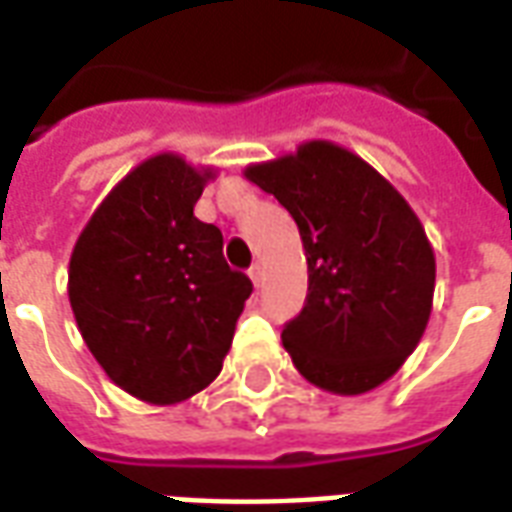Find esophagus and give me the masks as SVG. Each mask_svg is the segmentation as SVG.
I'll return each mask as SVG.
<instances>
[{
    "label": "esophagus",
    "instance_id": "obj_1",
    "mask_svg": "<svg viewBox=\"0 0 512 512\" xmlns=\"http://www.w3.org/2000/svg\"><path fill=\"white\" fill-rule=\"evenodd\" d=\"M249 279L255 282V288H260V285H263V266H260V263H255V266L249 268Z\"/></svg>",
    "mask_w": 512,
    "mask_h": 512
}]
</instances>
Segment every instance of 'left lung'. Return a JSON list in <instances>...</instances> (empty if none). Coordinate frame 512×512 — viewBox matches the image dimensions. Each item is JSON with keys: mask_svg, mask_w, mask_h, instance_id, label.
Listing matches in <instances>:
<instances>
[{"mask_svg": "<svg viewBox=\"0 0 512 512\" xmlns=\"http://www.w3.org/2000/svg\"><path fill=\"white\" fill-rule=\"evenodd\" d=\"M244 175L299 224L310 285L299 318L282 329L296 370L334 395L381 386L433 310L436 257L417 213L365 158L326 139Z\"/></svg>", "mask_w": 512, "mask_h": 512, "instance_id": "8db88e82", "label": "left lung"}]
</instances>
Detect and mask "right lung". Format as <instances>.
<instances>
[{
    "mask_svg": "<svg viewBox=\"0 0 512 512\" xmlns=\"http://www.w3.org/2000/svg\"><path fill=\"white\" fill-rule=\"evenodd\" d=\"M213 167L178 153L136 164L84 224L68 299L84 343L128 395L172 406L219 376L252 282L222 230L194 216Z\"/></svg>",
    "mask_w": 512,
    "mask_h": 512,
    "instance_id": "obj_1",
    "label": "right lung"
}]
</instances>
